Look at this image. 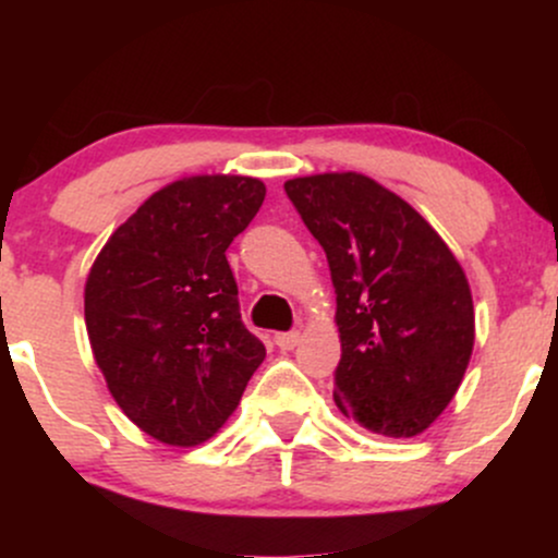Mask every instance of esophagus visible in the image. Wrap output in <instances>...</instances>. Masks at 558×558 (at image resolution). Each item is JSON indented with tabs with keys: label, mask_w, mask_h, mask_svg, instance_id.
I'll return each instance as SVG.
<instances>
[{
	"label": "esophagus",
	"mask_w": 558,
	"mask_h": 558,
	"mask_svg": "<svg viewBox=\"0 0 558 558\" xmlns=\"http://www.w3.org/2000/svg\"><path fill=\"white\" fill-rule=\"evenodd\" d=\"M275 343H278V349L293 351L301 343V332H278V336H275Z\"/></svg>",
	"instance_id": "obj_1"
}]
</instances>
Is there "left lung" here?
I'll list each match as a JSON object with an SVG mask.
<instances>
[{
    "label": "left lung",
    "mask_w": 558,
    "mask_h": 558,
    "mask_svg": "<svg viewBox=\"0 0 558 558\" xmlns=\"http://www.w3.org/2000/svg\"><path fill=\"white\" fill-rule=\"evenodd\" d=\"M328 257L341 362L332 399L388 438L425 433L462 386L475 306L446 241L399 194L362 172L286 181Z\"/></svg>",
    "instance_id": "8db88e82"
}]
</instances>
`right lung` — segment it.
<instances>
[{"label":"right lung","instance_id":"add662e5","mask_svg":"<svg viewBox=\"0 0 558 558\" xmlns=\"http://www.w3.org/2000/svg\"><path fill=\"white\" fill-rule=\"evenodd\" d=\"M265 194L248 175L172 181L114 230L88 270L96 367L125 417L159 444L213 438L265 362L226 259Z\"/></svg>","mask_w":558,"mask_h":558}]
</instances>
